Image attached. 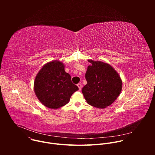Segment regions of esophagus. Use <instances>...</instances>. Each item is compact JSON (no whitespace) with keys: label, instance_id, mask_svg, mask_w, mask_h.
<instances>
[{"label":"esophagus","instance_id":"1","mask_svg":"<svg viewBox=\"0 0 155 155\" xmlns=\"http://www.w3.org/2000/svg\"><path fill=\"white\" fill-rule=\"evenodd\" d=\"M77 86L78 87L79 90H81V84L80 83H78L77 84Z\"/></svg>","mask_w":155,"mask_h":155}]
</instances>
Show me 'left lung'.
<instances>
[{
  "label": "left lung",
  "mask_w": 155,
  "mask_h": 155,
  "mask_svg": "<svg viewBox=\"0 0 155 155\" xmlns=\"http://www.w3.org/2000/svg\"><path fill=\"white\" fill-rule=\"evenodd\" d=\"M85 78L87 84L82 93L87 103L93 107L105 108L118 97L122 90V80L110 64L101 61L88 60Z\"/></svg>",
  "instance_id": "left-lung-1"
}]
</instances>
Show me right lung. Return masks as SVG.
Returning <instances> with one entry per match:
<instances>
[{"instance_id":"obj_1","label":"right lung","mask_w":155,"mask_h":155,"mask_svg":"<svg viewBox=\"0 0 155 155\" xmlns=\"http://www.w3.org/2000/svg\"><path fill=\"white\" fill-rule=\"evenodd\" d=\"M34 92L45 107L57 109L67 104L74 93L78 90L64 70V64L52 61L44 65L34 80Z\"/></svg>"}]
</instances>
